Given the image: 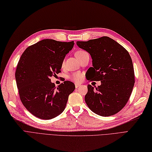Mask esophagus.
I'll use <instances>...</instances> for the list:
<instances>
[{"mask_svg":"<svg viewBox=\"0 0 152 152\" xmlns=\"http://www.w3.org/2000/svg\"><path fill=\"white\" fill-rule=\"evenodd\" d=\"M80 86H81V85H80V84H77V83H76V84H75L76 88H79Z\"/></svg>","mask_w":152,"mask_h":152,"instance_id":"esophagus-1","label":"esophagus"}]
</instances>
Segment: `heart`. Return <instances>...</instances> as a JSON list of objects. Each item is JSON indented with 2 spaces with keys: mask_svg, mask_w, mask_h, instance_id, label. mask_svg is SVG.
Segmentation results:
<instances>
[{
  "mask_svg": "<svg viewBox=\"0 0 152 152\" xmlns=\"http://www.w3.org/2000/svg\"><path fill=\"white\" fill-rule=\"evenodd\" d=\"M85 53H86V52L85 51L82 50H77V51L76 52L75 56L77 58H80V57H81L82 56L85 54ZM63 64H64V62H63ZM69 79L73 81H75V82L80 83L83 79V75L81 72H76L73 73L72 75H71L69 76Z\"/></svg>",
  "mask_w": 152,
  "mask_h": 152,
  "instance_id": "heart-1",
  "label": "heart"
}]
</instances>
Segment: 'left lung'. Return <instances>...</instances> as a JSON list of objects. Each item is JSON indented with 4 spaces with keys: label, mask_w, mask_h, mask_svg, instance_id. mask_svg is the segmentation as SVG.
<instances>
[{
    "label": "left lung",
    "mask_w": 152,
    "mask_h": 152,
    "mask_svg": "<svg viewBox=\"0 0 152 152\" xmlns=\"http://www.w3.org/2000/svg\"><path fill=\"white\" fill-rule=\"evenodd\" d=\"M92 58L88 81H100L96 89L88 85L85 100L89 109L104 117L121 110L128 102L134 85V72L129 53L108 37L77 42ZM88 69V70H89Z\"/></svg>",
    "instance_id": "1"
}]
</instances>
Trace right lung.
<instances>
[{"mask_svg": "<svg viewBox=\"0 0 152 152\" xmlns=\"http://www.w3.org/2000/svg\"><path fill=\"white\" fill-rule=\"evenodd\" d=\"M74 41L44 39L28 47L18 63L15 77L23 105L33 115L51 119L64 110L68 96L75 89L69 81L56 86L50 77L61 72L66 55Z\"/></svg>", "mask_w": 152, "mask_h": 152, "instance_id": "right-lung-1", "label": "right lung"}]
</instances>
